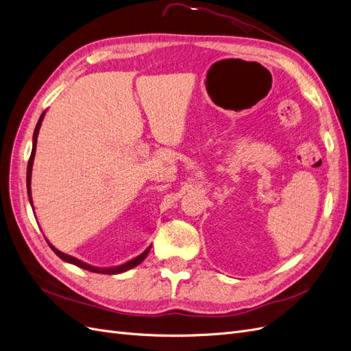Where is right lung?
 <instances>
[{
    "mask_svg": "<svg viewBox=\"0 0 351 351\" xmlns=\"http://www.w3.org/2000/svg\"><path fill=\"white\" fill-rule=\"evenodd\" d=\"M44 117H45V111L40 114V117H39V121H38V124H36V127H35V132H34V142H32V154H30L29 162H27L26 186H27V196H29V202H30L32 208H34V204H32V192H30L32 167H34V159H35V152H36V142H38V134H39V129H40V124H42V120H44ZM47 241H48V240H47ZM48 244H49V247H51L52 250H54V253L57 254V256H58V258H61V259L64 261V262L73 263V265H76V267H79V268H83V269H86V271H90V272H97V274H108V275H114V274H121V272H125V271H129V269H132V268L137 267V265L142 263V262L145 261V258L147 256V253H149V250H151V246H149V247H147V249H146L143 253H141L139 256H136V258H133L132 261L125 262V263H123V265H119V267H110V268H98V267H92V265H89V263H86V262H83V261H79L77 258H73V256H70V254H66V253L60 252L58 249H56L54 246H52V244H51L49 241H48Z\"/></svg>",
    "mask_w": 351,
    "mask_h": 351,
    "instance_id": "obj_1",
    "label": "right lung"
}]
</instances>
